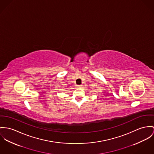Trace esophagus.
Instances as JSON below:
<instances>
[{
  "label": "esophagus",
  "mask_w": 154,
  "mask_h": 154,
  "mask_svg": "<svg viewBox=\"0 0 154 154\" xmlns=\"http://www.w3.org/2000/svg\"><path fill=\"white\" fill-rule=\"evenodd\" d=\"M77 87H78L79 88H82V85H77Z\"/></svg>",
  "instance_id": "34e87169"
}]
</instances>
